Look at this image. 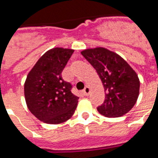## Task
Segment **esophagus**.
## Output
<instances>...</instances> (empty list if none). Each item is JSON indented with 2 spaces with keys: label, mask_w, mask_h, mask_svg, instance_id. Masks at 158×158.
I'll return each mask as SVG.
<instances>
[{
  "label": "esophagus",
  "mask_w": 158,
  "mask_h": 158,
  "mask_svg": "<svg viewBox=\"0 0 158 158\" xmlns=\"http://www.w3.org/2000/svg\"><path fill=\"white\" fill-rule=\"evenodd\" d=\"M89 93H90V89H89V87H86V88L83 90V94H84V96H89Z\"/></svg>",
  "instance_id": "esophagus-1"
}]
</instances>
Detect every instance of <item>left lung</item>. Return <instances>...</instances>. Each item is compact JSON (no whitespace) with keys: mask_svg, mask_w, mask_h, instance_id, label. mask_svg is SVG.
<instances>
[{"mask_svg":"<svg viewBox=\"0 0 158 158\" xmlns=\"http://www.w3.org/2000/svg\"><path fill=\"white\" fill-rule=\"evenodd\" d=\"M81 53L103 84L105 100L97 107L98 112L106 117H120L129 112L139 94V79L135 70L122 57L106 48L87 49Z\"/></svg>","mask_w":158,"mask_h":158,"instance_id":"1","label":"left lung"}]
</instances>
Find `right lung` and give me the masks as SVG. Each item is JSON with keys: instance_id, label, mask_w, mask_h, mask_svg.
I'll list each match as a JSON object with an SVG mask.
<instances>
[{"instance_id": "obj_1", "label": "right lung", "mask_w": 158, "mask_h": 158, "mask_svg": "<svg viewBox=\"0 0 158 158\" xmlns=\"http://www.w3.org/2000/svg\"><path fill=\"white\" fill-rule=\"evenodd\" d=\"M73 52L71 49L53 48L28 73L24 84L26 103L41 121L60 124L74 113L79 98L72 94V84L64 81L61 75Z\"/></svg>"}]
</instances>
